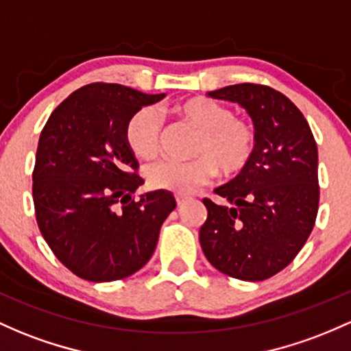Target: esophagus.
<instances>
[{
	"label": "esophagus",
	"mask_w": 351,
	"mask_h": 351,
	"mask_svg": "<svg viewBox=\"0 0 351 351\" xmlns=\"http://www.w3.org/2000/svg\"><path fill=\"white\" fill-rule=\"evenodd\" d=\"M175 199H176V203H178V205H183V203L188 199V196L183 195V193H176Z\"/></svg>",
	"instance_id": "1"
}]
</instances>
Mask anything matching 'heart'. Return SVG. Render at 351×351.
<instances>
[{"label":"heart","instance_id":"obj_1","mask_svg":"<svg viewBox=\"0 0 351 351\" xmlns=\"http://www.w3.org/2000/svg\"><path fill=\"white\" fill-rule=\"evenodd\" d=\"M176 114L199 130L191 160L156 161L146 168V182L155 190L190 193L205 184L215 171L240 175L256 148V133L248 119L233 117L232 108L205 96H195L173 106ZM163 119L153 106H143L128 118L125 141L133 155L149 160L160 152Z\"/></svg>","mask_w":351,"mask_h":351}]
</instances>
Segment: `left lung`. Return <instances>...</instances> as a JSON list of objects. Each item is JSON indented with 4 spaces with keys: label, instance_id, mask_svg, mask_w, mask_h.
<instances>
[{
    "label": "left lung",
    "instance_id": "obj_1",
    "mask_svg": "<svg viewBox=\"0 0 351 351\" xmlns=\"http://www.w3.org/2000/svg\"><path fill=\"white\" fill-rule=\"evenodd\" d=\"M238 103L253 119L256 148L246 169L205 198L199 228L203 253L215 268L245 282L282 271L306 243L318 213V149L302 111L280 91L240 83L208 93Z\"/></svg>",
    "mask_w": 351,
    "mask_h": 351
}]
</instances>
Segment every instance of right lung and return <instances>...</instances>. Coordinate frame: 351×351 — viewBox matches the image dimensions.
<instances>
[{"label":"right lung","mask_w":351,"mask_h":351,"mask_svg":"<svg viewBox=\"0 0 351 351\" xmlns=\"http://www.w3.org/2000/svg\"><path fill=\"white\" fill-rule=\"evenodd\" d=\"M117 83H91L56 106L40 134L33 202L40 232L76 276L113 282L143 268L175 210L169 191L133 193L143 184L125 141L136 110L160 101Z\"/></svg>","instance_id":"obj_1"}]
</instances>
